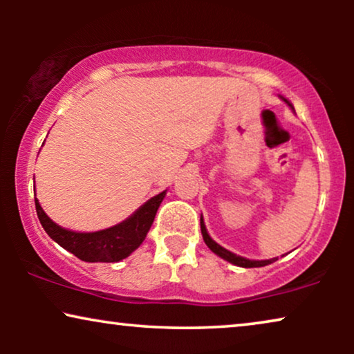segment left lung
<instances>
[{
    "label": "left lung",
    "instance_id": "8db88e82",
    "mask_svg": "<svg viewBox=\"0 0 354 354\" xmlns=\"http://www.w3.org/2000/svg\"><path fill=\"white\" fill-rule=\"evenodd\" d=\"M280 98H282V100L285 101V103H287V104L290 106V108L293 109V106H292V103H290L288 100H285L283 96H280ZM201 234H203V240H205V243L207 245V248H209V250L212 251V253H216L217 256H221L222 259L229 261V263H232V264L240 266V268H263V266H268V264H270V263H274V261H277V258H272V259H264V261L246 259V258H241V256H236V254H234V253H232V251H229V250L222 248V246H221V245H217L216 241L211 239L209 234H207L205 222H203V217H201Z\"/></svg>",
    "mask_w": 354,
    "mask_h": 354
}]
</instances>
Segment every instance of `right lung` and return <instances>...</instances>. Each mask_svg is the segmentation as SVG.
Instances as JSON below:
<instances>
[{"mask_svg": "<svg viewBox=\"0 0 354 354\" xmlns=\"http://www.w3.org/2000/svg\"><path fill=\"white\" fill-rule=\"evenodd\" d=\"M166 190L140 206L129 219L98 232H74L57 225L45 214L35 198L37 216L48 235L85 263H118L143 243Z\"/></svg>", "mask_w": 354, "mask_h": 354, "instance_id": "1", "label": "right lung"}]
</instances>
